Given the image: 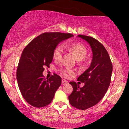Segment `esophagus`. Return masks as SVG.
<instances>
[{
	"instance_id": "1",
	"label": "esophagus",
	"mask_w": 129,
	"mask_h": 129,
	"mask_svg": "<svg viewBox=\"0 0 129 129\" xmlns=\"http://www.w3.org/2000/svg\"><path fill=\"white\" fill-rule=\"evenodd\" d=\"M68 84V81H66V80H65L64 79H62V85H64V84Z\"/></svg>"
}]
</instances>
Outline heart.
Listing matches in <instances>:
<instances>
[{
	"instance_id": "b5f03b06",
	"label": "heart",
	"mask_w": 129,
	"mask_h": 129,
	"mask_svg": "<svg viewBox=\"0 0 129 129\" xmlns=\"http://www.w3.org/2000/svg\"><path fill=\"white\" fill-rule=\"evenodd\" d=\"M65 47H66L69 51L73 53L76 56L77 59L79 60L84 59L87 54V49L85 46L79 43L70 44ZM63 50H64V48L62 44H59L55 47L53 52V57L56 61H59L61 60ZM59 72L61 75L66 78H69L70 76L74 75L76 73L73 69H70V68H60Z\"/></svg>"
}]
</instances>
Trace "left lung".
<instances>
[{
  "instance_id": "1",
  "label": "left lung",
  "mask_w": 129,
  "mask_h": 129,
  "mask_svg": "<svg viewBox=\"0 0 129 129\" xmlns=\"http://www.w3.org/2000/svg\"><path fill=\"white\" fill-rule=\"evenodd\" d=\"M78 36L90 44L93 58L90 67L78 78V81L84 82V86L80 88L74 81L69 82L73 90L69 100L74 107L85 110L96 104L104 96L111 82L113 66L109 53L101 43L92 37L82 35Z\"/></svg>"
}]
</instances>
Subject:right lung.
<instances>
[{"instance_id": "add662e5", "label": "right lung", "mask_w": 129, "mask_h": 129, "mask_svg": "<svg viewBox=\"0 0 129 129\" xmlns=\"http://www.w3.org/2000/svg\"><path fill=\"white\" fill-rule=\"evenodd\" d=\"M70 33H44L33 39L22 51L17 69V83L23 98L31 106L40 108L52 101L61 78L54 74L49 79L42 75L49 67L53 52L61 41L73 37Z\"/></svg>"}]
</instances>
